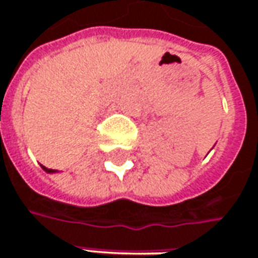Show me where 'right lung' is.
Instances as JSON below:
<instances>
[{"mask_svg":"<svg viewBox=\"0 0 258 258\" xmlns=\"http://www.w3.org/2000/svg\"><path fill=\"white\" fill-rule=\"evenodd\" d=\"M42 168H44V171H47V173H55L57 170H51V168H47V167H44L42 165Z\"/></svg>","mask_w":258,"mask_h":258,"instance_id":"1","label":"right lung"}]
</instances>
